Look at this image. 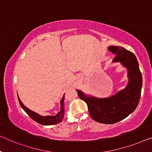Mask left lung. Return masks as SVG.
Segmentation results:
<instances>
[{"label":"left lung","mask_w":152,"mask_h":152,"mask_svg":"<svg viewBox=\"0 0 152 152\" xmlns=\"http://www.w3.org/2000/svg\"><path fill=\"white\" fill-rule=\"evenodd\" d=\"M108 50L115 55L113 62H120L127 69L128 82L124 89L107 98H98L76 90L85 101L90 115L96 122L112 124L124 120L138 105L143 83L139 63L134 54L120 46H109Z\"/></svg>","instance_id":"8db88e82"}]
</instances>
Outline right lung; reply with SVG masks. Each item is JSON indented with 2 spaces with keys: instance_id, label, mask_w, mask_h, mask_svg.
<instances>
[{
  "instance_id": "add662e5",
  "label": "right lung",
  "mask_w": 152,
  "mask_h": 152,
  "mask_svg": "<svg viewBox=\"0 0 152 152\" xmlns=\"http://www.w3.org/2000/svg\"><path fill=\"white\" fill-rule=\"evenodd\" d=\"M18 97V100H19L20 106L22 107V108L24 109V111L26 113L30 118H31L34 121H35L37 123L40 124L42 125H46V126H50V125H53L56 124L60 122H61L63 118H64V94L63 95L62 99L60 100V111L58 112L56 115H46V116H42L39 115L36 112L30 110L28 107H26L24 104L22 103V102L21 101L19 96Z\"/></svg>"
}]
</instances>
